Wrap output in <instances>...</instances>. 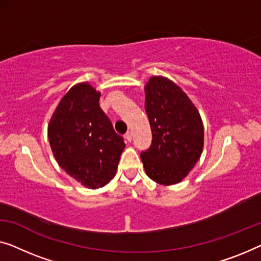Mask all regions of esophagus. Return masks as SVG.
I'll return each mask as SVG.
<instances>
[{
    "instance_id": "esophagus-1",
    "label": "esophagus",
    "mask_w": 261,
    "mask_h": 261,
    "mask_svg": "<svg viewBox=\"0 0 261 261\" xmlns=\"http://www.w3.org/2000/svg\"><path fill=\"white\" fill-rule=\"evenodd\" d=\"M125 139L127 142H131L132 141V134L131 132H127V134L125 135Z\"/></svg>"
}]
</instances>
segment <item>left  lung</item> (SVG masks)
<instances>
[{
    "instance_id": "8db88e82",
    "label": "left lung",
    "mask_w": 261,
    "mask_h": 261,
    "mask_svg": "<svg viewBox=\"0 0 261 261\" xmlns=\"http://www.w3.org/2000/svg\"><path fill=\"white\" fill-rule=\"evenodd\" d=\"M144 90L152 131V145L141 154L144 169L158 184H178L203 152V120L191 98L168 77L151 76Z\"/></svg>"
}]
</instances>
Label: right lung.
Instances as JSON below:
<instances>
[{
	"label": "right lung",
	"instance_id": "1",
	"mask_svg": "<svg viewBox=\"0 0 261 261\" xmlns=\"http://www.w3.org/2000/svg\"><path fill=\"white\" fill-rule=\"evenodd\" d=\"M100 91L89 82L70 88L54 110L48 138L58 165L88 189H99L117 172L123 138L99 107Z\"/></svg>",
	"mask_w": 261,
	"mask_h": 261
}]
</instances>
